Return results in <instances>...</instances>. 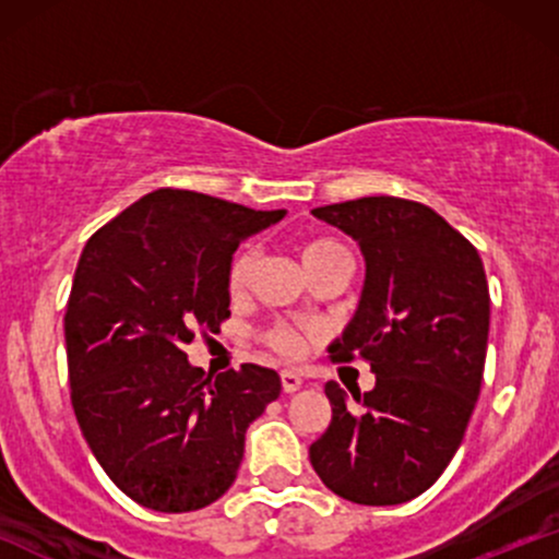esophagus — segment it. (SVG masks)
Returning <instances> with one entry per match:
<instances>
[{
	"instance_id": "1",
	"label": "esophagus",
	"mask_w": 559,
	"mask_h": 559,
	"mask_svg": "<svg viewBox=\"0 0 559 559\" xmlns=\"http://www.w3.org/2000/svg\"><path fill=\"white\" fill-rule=\"evenodd\" d=\"M281 386H284L286 394H294L301 386V376L294 373V370H281Z\"/></svg>"
}]
</instances>
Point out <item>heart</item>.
Wrapping results in <instances>:
<instances>
[{
	"label": "heart",
	"mask_w": 559,
	"mask_h": 559,
	"mask_svg": "<svg viewBox=\"0 0 559 559\" xmlns=\"http://www.w3.org/2000/svg\"><path fill=\"white\" fill-rule=\"evenodd\" d=\"M333 254H346V249L331 236H312L301 243V262L307 267L318 265V262L333 258ZM254 262H258V252L252 247H241L239 252L230 258L228 265V288L230 292H241L243 286L249 284L254 271ZM265 342L271 349L278 352L284 357H301L307 349V333L297 329H288V325H273V329L265 331Z\"/></svg>",
	"instance_id": "obj_1"
}]
</instances>
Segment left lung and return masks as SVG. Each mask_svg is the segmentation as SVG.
Masks as SVG:
<instances>
[{
    "label": "left lung",
    "mask_w": 559,
    "mask_h": 559,
    "mask_svg": "<svg viewBox=\"0 0 559 559\" xmlns=\"http://www.w3.org/2000/svg\"><path fill=\"white\" fill-rule=\"evenodd\" d=\"M362 249L355 318L331 360L370 362L373 391L325 383L331 423L310 447L325 486L355 504H402L431 489L463 444L484 378L489 284L478 249L439 213L400 197L316 207Z\"/></svg>",
    "instance_id": "1"
}]
</instances>
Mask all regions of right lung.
Segmentation results:
<instances>
[{
  "label": "right lung",
  "instance_id": "obj_1",
  "mask_svg": "<svg viewBox=\"0 0 559 559\" xmlns=\"http://www.w3.org/2000/svg\"><path fill=\"white\" fill-rule=\"evenodd\" d=\"M286 210L157 189L83 247L66 312L70 402L96 463L133 502L191 512L230 489L243 433L281 394L271 368L221 376L186 360L230 316L228 265Z\"/></svg>",
  "mask_w": 559,
  "mask_h": 559
}]
</instances>
